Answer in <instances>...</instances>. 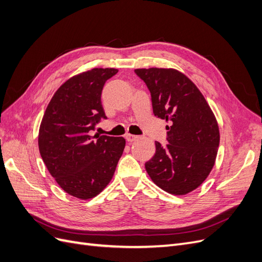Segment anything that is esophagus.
I'll list each match as a JSON object with an SVG mask.
<instances>
[{
  "instance_id": "obj_1",
  "label": "esophagus",
  "mask_w": 262,
  "mask_h": 262,
  "mask_svg": "<svg viewBox=\"0 0 262 262\" xmlns=\"http://www.w3.org/2000/svg\"><path fill=\"white\" fill-rule=\"evenodd\" d=\"M138 139H139V137L133 136V134H126V136H125V140L128 142H134V141H137Z\"/></svg>"
}]
</instances>
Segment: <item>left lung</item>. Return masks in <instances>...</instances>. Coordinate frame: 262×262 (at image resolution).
Segmentation results:
<instances>
[{
	"label": "left lung",
	"mask_w": 262,
	"mask_h": 262,
	"mask_svg": "<svg viewBox=\"0 0 262 262\" xmlns=\"http://www.w3.org/2000/svg\"><path fill=\"white\" fill-rule=\"evenodd\" d=\"M148 87L155 117L170 125L167 145L155 142L156 152L145 169L164 191L185 195L207 179L220 144L216 118L195 84L175 69H137Z\"/></svg>",
	"instance_id": "obj_1"
}]
</instances>
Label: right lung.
<instances>
[{
  "label": "right lung",
  "mask_w": 262,
  "mask_h": 262,
  "mask_svg": "<svg viewBox=\"0 0 262 262\" xmlns=\"http://www.w3.org/2000/svg\"><path fill=\"white\" fill-rule=\"evenodd\" d=\"M114 68H95L70 77L54 93L39 128L38 146L57 184L70 195L89 200L113 179L125 146L122 137H92L106 118L101 91Z\"/></svg>",
  "instance_id": "add662e5"
}]
</instances>
